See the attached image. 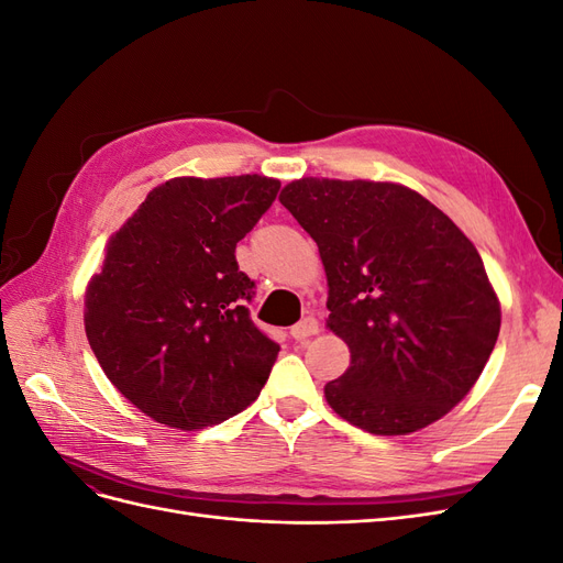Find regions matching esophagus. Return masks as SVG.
<instances>
[{"instance_id": "34e87169", "label": "esophagus", "mask_w": 563, "mask_h": 563, "mask_svg": "<svg viewBox=\"0 0 563 563\" xmlns=\"http://www.w3.org/2000/svg\"><path fill=\"white\" fill-rule=\"evenodd\" d=\"M317 333H319V323L312 317H305L296 323V327H291V338L298 340V343H305V340L317 335Z\"/></svg>"}]
</instances>
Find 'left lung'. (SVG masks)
I'll use <instances>...</instances> for the list:
<instances>
[{
  "label": "left lung",
  "mask_w": 563,
  "mask_h": 563,
  "mask_svg": "<svg viewBox=\"0 0 563 563\" xmlns=\"http://www.w3.org/2000/svg\"><path fill=\"white\" fill-rule=\"evenodd\" d=\"M279 201L319 246L327 329L350 366L327 383L333 411L371 434H411L479 380L500 300L479 251L432 201L399 183L300 178Z\"/></svg>",
  "instance_id": "obj_1"
}]
</instances>
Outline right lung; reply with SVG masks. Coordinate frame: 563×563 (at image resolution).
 Here are the masks:
<instances>
[{
    "label": "right lung",
    "instance_id": "add662e5",
    "mask_svg": "<svg viewBox=\"0 0 563 563\" xmlns=\"http://www.w3.org/2000/svg\"><path fill=\"white\" fill-rule=\"evenodd\" d=\"M279 187L258 174L172 178L110 236L84 329L110 383L152 420L203 430L258 399L279 345L249 317L253 282L234 249Z\"/></svg>",
    "mask_w": 563,
    "mask_h": 563
}]
</instances>
